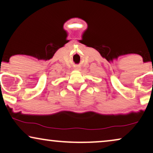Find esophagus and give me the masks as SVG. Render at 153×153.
<instances>
[{
    "instance_id": "34e87169",
    "label": "esophagus",
    "mask_w": 153,
    "mask_h": 153,
    "mask_svg": "<svg viewBox=\"0 0 153 153\" xmlns=\"http://www.w3.org/2000/svg\"><path fill=\"white\" fill-rule=\"evenodd\" d=\"M75 70H80V68H79V67H76V68H75Z\"/></svg>"
}]
</instances>
